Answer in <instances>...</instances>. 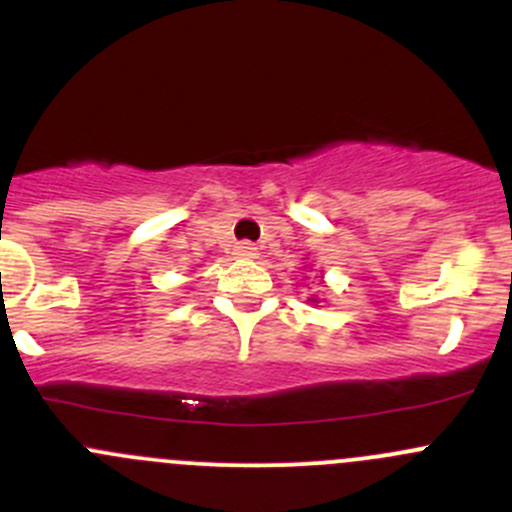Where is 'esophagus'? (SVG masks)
I'll return each mask as SVG.
<instances>
[{
  "label": "esophagus",
  "instance_id": "34e87169",
  "mask_svg": "<svg viewBox=\"0 0 512 512\" xmlns=\"http://www.w3.org/2000/svg\"><path fill=\"white\" fill-rule=\"evenodd\" d=\"M257 255H260V252H257V247L250 245V242H240V245H235V257H240V260H255Z\"/></svg>",
  "mask_w": 512,
  "mask_h": 512
}]
</instances>
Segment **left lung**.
Instances as JSON below:
<instances>
[{"label": "left lung", "mask_w": 512, "mask_h": 512, "mask_svg": "<svg viewBox=\"0 0 512 512\" xmlns=\"http://www.w3.org/2000/svg\"><path fill=\"white\" fill-rule=\"evenodd\" d=\"M309 302H312V304H319V297H317V294H312V297H309Z\"/></svg>", "instance_id": "obj_1"}]
</instances>
